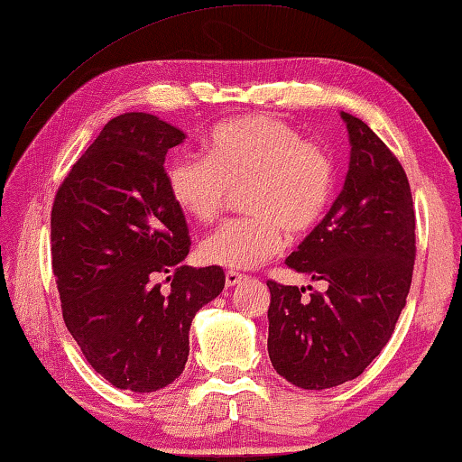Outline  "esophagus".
Segmentation results:
<instances>
[{"instance_id": "1", "label": "esophagus", "mask_w": 462, "mask_h": 462, "mask_svg": "<svg viewBox=\"0 0 462 462\" xmlns=\"http://www.w3.org/2000/svg\"><path fill=\"white\" fill-rule=\"evenodd\" d=\"M243 280H246V275L238 273V271H228V273H226V285H228V288H234V285H238Z\"/></svg>"}]
</instances>
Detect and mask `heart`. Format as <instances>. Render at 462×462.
<instances>
[{
	"mask_svg": "<svg viewBox=\"0 0 462 462\" xmlns=\"http://www.w3.org/2000/svg\"><path fill=\"white\" fill-rule=\"evenodd\" d=\"M166 185L193 222L211 224L232 193L246 217L224 224L199 246L205 263L253 269L282 251L283 230L300 238L325 217L335 191L328 152L273 115L230 119L205 139V156L177 153L166 164Z\"/></svg>",
	"mask_w": 462,
	"mask_h": 462,
	"instance_id": "heart-1",
	"label": "heart"
}]
</instances>
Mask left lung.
<instances>
[{"mask_svg":"<svg viewBox=\"0 0 462 462\" xmlns=\"http://www.w3.org/2000/svg\"><path fill=\"white\" fill-rule=\"evenodd\" d=\"M349 171L339 197L285 265L323 291L267 282L269 357L309 391L354 380L389 343L405 309L415 261V211L397 156L364 121L341 113Z\"/></svg>","mask_w":462,"mask_h":462,"instance_id":"1","label":"left lung"}]
</instances>
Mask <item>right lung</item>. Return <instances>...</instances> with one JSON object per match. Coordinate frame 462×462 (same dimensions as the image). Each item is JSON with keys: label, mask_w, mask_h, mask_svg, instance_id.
<instances>
[{"label": "right lung", "mask_w": 462, "mask_h": 462, "mask_svg": "<svg viewBox=\"0 0 462 462\" xmlns=\"http://www.w3.org/2000/svg\"><path fill=\"white\" fill-rule=\"evenodd\" d=\"M185 134L148 113L111 119L71 166L51 211L63 320L116 389L153 393L189 357L195 314L224 290L217 265L187 267L191 238L166 185V152ZM162 274L171 290L162 292Z\"/></svg>", "instance_id": "obj_1"}]
</instances>
